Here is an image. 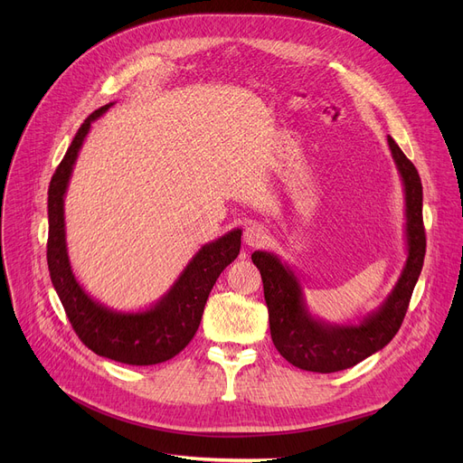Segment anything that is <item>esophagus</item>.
I'll use <instances>...</instances> for the list:
<instances>
[{"mask_svg":"<svg viewBox=\"0 0 463 463\" xmlns=\"http://www.w3.org/2000/svg\"><path fill=\"white\" fill-rule=\"evenodd\" d=\"M266 240H269V232H266V229L259 223H250L244 231V241L246 246L250 248H259V246H264Z\"/></svg>","mask_w":463,"mask_h":463,"instance_id":"obj_1","label":"esophagus"}]
</instances>
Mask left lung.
Segmentation results:
<instances>
[{"instance_id":"8db88e82","label":"left lung","mask_w":463,"mask_h":463,"mask_svg":"<svg viewBox=\"0 0 463 463\" xmlns=\"http://www.w3.org/2000/svg\"><path fill=\"white\" fill-rule=\"evenodd\" d=\"M388 146L405 191L407 260L392 293L360 325H328L315 319L307 311L295 272L274 253L255 251L251 255L262 278L272 342L279 354L300 370L332 373L353 368L391 344L403 323L426 255L422 184L415 165L405 157L392 137H388Z\"/></svg>"}]
</instances>
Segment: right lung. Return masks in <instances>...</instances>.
<instances>
[{"label": "right lung", "mask_w": 463, "mask_h": 463, "mask_svg": "<svg viewBox=\"0 0 463 463\" xmlns=\"http://www.w3.org/2000/svg\"><path fill=\"white\" fill-rule=\"evenodd\" d=\"M110 107L112 103L97 109L84 119L48 185L46 262L67 319L88 349L129 366H152L176 356L199 330L215 279L240 253L241 231L234 229L204 244L189 260L168 293L150 309L121 313L88 297L69 264L63 197L72 165L79 157L91 121Z\"/></svg>", "instance_id": "add662e5"}]
</instances>
